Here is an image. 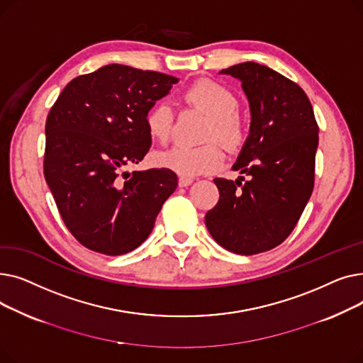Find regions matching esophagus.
I'll return each instance as SVG.
<instances>
[{
  "mask_svg": "<svg viewBox=\"0 0 363 363\" xmlns=\"http://www.w3.org/2000/svg\"><path fill=\"white\" fill-rule=\"evenodd\" d=\"M179 186H188L193 184V179L191 178H186V177H179V181H178Z\"/></svg>",
  "mask_w": 363,
  "mask_h": 363,
  "instance_id": "obj_1",
  "label": "esophagus"
}]
</instances>
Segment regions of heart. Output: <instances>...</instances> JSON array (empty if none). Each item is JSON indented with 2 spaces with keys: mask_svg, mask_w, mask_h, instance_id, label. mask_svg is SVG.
I'll return each mask as SVG.
<instances>
[{
  "mask_svg": "<svg viewBox=\"0 0 363 363\" xmlns=\"http://www.w3.org/2000/svg\"><path fill=\"white\" fill-rule=\"evenodd\" d=\"M182 100L211 116L207 138L218 140L225 148L240 150L247 140V125L237 111L238 100L235 94L213 79H199L182 92ZM147 133L159 143L170 138L174 126L172 107L159 101L152 104L144 116ZM223 151L216 143L200 147L175 145L156 155V163L177 172L181 177L191 178L216 170L223 163Z\"/></svg>",
  "mask_w": 363,
  "mask_h": 363,
  "instance_id": "obj_1",
  "label": "heart"
}]
</instances>
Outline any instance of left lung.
<instances>
[{
    "instance_id": "obj_1",
    "label": "left lung",
    "mask_w": 363,
    "mask_h": 363,
    "mask_svg": "<svg viewBox=\"0 0 363 363\" xmlns=\"http://www.w3.org/2000/svg\"><path fill=\"white\" fill-rule=\"evenodd\" d=\"M220 73L240 79L250 103V133L233 166L249 181L215 178L219 201L204 220L223 249L252 256L297 225L313 191L319 128L306 92L268 66L245 62Z\"/></svg>"
}]
</instances>
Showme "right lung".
I'll return each instance as SVG.
<instances>
[{
  "label": "right lung",
  "instance_id": "add662e5",
  "mask_svg": "<svg viewBox=\"0 0 363 363\" xmlns=\"http://www.w3.org/2000/svg\"><path fill=\"white\" fill-rule=\"evenodd\" d=\"M178 79L107 65L72 79L45 123L44 177L70 234L86 249L121 256L151 234L175 191L174 170L123 172L151 145L144 116Z\"/></svg>",
  "mask_w": 363,
  "mask_h": 363
}]
</instances>
